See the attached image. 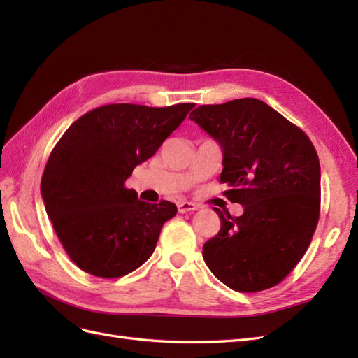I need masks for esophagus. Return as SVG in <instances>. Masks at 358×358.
Here are the masks:
<instances>
[{
    "label": "esophagus",
    "mask_w": 358,
    "mask_h": 358,
    "mask_svg": "<svg viewBox=\"0 0 358 358\" xmlns=\"http://www.w3.org/2000/svg\"><path fill=\"white\" fill-rule=\"evenodd\" d=\"M199 206L189 203V201H180L178 203V210L179 213H187V212H192V210H197Z\"/></svg>",
    "instance_id": "esophagus-1"
}]
</instances>
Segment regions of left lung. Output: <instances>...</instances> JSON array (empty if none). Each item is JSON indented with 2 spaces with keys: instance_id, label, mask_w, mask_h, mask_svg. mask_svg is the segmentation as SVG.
<instances>
[{
  "instance_id": "obj_1",
  "label": "left lung",
  "mask_w": 358,
  "mask_h": 358,
  "mask_svg": "<svg viewBox=\"0 0 358 358\" xmlns=\"http://www.w3.org/2000/svg\"><path fill=\"white\" fill-rule=\"evenodd\" d=\"M222 148L224 196L243 215L220 209L221 230L203 246L210 272L234 291L278 285L305 255L320 220L321 169L310 138L257 99L191 112Z\"/></svg>"
}]
</instances>
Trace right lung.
Here are the masks:
<instances>
[{
  "mask_svg": "<svg viewBox=\"0 0 358 358\" xmlns=\"http://www.w3.org/2000/svg\"><path fill=\"white\" fill-rule=\"evenodd\" d=\"M196 106L106 104L74 121L52 149L41 197L61 245L83 272L122 278L152 255L176 204L137 199L125 187Z\"/></svg>",
  "mask_w": 358,
  "mask_h": 358,
  "instance_id": "add662e5",
  "label": "right lung"
}]
</instances>
